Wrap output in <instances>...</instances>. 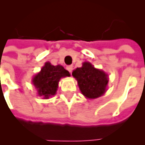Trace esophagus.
I'll list each match as a JSON object with an SVG mask.
<instances>
[{"label": "esophagus", "mask_w": 145, "mask_h": 145, "mask_svg": "<svg viewBox=\"0 0 145 145\" xmlns=\"http://www.w3.org/2000/svg\"><path fill=\"white\" fill-rule=\"evenodd\" d=\"M67 70L69 71L70 73L72 72V70H73V67L72 66H67Z\"/></svg>", "instance_id": "1"}]
</instances>
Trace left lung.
Instances as JSON below:
<instances>
[{"label":"left lung","mask_w":145,"mask_h":145,"mask_svg":"<svg viewBox=\"0 0 145 145\" xmlns=\"http://www.w3.org/2000/svg\"><path fill=\"white\" fill-rule=\"evenodd\" d=\"M72 75L77 80L79 89L86 99H97L107 91L108 74L103 70L95 68L90 62L82 63L81 67L73 71Z\"/></svg>","instance_id":"1"}]
</instances>
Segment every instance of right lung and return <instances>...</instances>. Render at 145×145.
Returning a JSON list of instances; mask_svg holds the SVG:
<instances>
[{
	"mask_svg": "<svg viewBox=\"0 0 145 145\" xmlns=\"http://www.w3.org/2000/svg\"><path fill=\"white\" fill-rule=\"evenodd\" d=\"M70 76L69 71L64 69L63 66L60 64L54 66L50 62H46L41 71L34 75L32 83L39 96L47 99L56 95L60 79Z\"/></svg>",
	"mask_w": 145,
	"mask_h": 145,
	"instance_id": "add662e5",
	"label": "right lung"
}]
</instances>
